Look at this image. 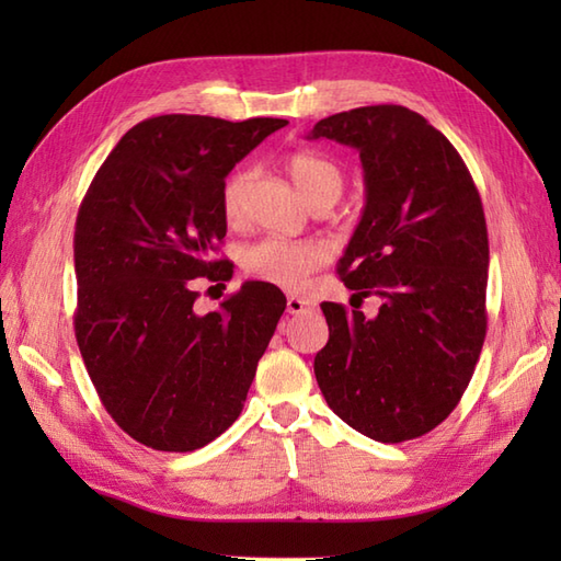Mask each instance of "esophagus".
Segmentation results:
<instances>
[{"instance_id":"esophagus-1","label":"esophagus","mask_w":561,"mask_h":561,"mask_svg":"<svg viewBox=\"0 0 561 561\" xmlns=\"http://www.w3.org/2000/svg\"><path fill=\"white\" fill-rule=\"evenodd\" d=\"M308 308H313V304L306 301V299H299V296H289V299H287V311L291 316H299V313L308 311Z\"/></svg>"}]
</instances>
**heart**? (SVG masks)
Returning a JSON list of instances; mask_svg holds the SVG:
<instances>
[{"instance_id":"heart-1","label":"heart","mask_w":561,"mask_h":561,"mask_svg":"<svg viewBox=\"0 0 561 561\" xmlns=\"http://www.w3.org/2000/svg\"><path fill=\"white\" fill-rule=\"evenodd\" d=\"M287 171L308 205H335L344 187V173L340 163L318 151H294L287 157ZM248 169H238L229 175L221 190L224 217L229 224L243 219L245 195L250 187ZM330 260V248L316 238H284L267 236L243 250V270L260 282L274 284L282 289H301L308 274L323 267Z\"/></svg>"}]
</instances>
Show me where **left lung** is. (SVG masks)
<instances>
[{
  "mask_svg": "<svg viewBox=\"0 0 561 561\" xmlns=\"http://www.w3.org/2000/svg\"><path fill=\"white\" fill-rule=\"evenodd\" d=\"M359 151L366 205L337 262L378 316L320 304L330 340L316 380L330 410L383 444L424 436L456 410L486 335L490 238L456 147L404 105H366L316 123L308 139Z\"/></svg>",
  "mask_w": 561,
  "mask_h": 561,
  "instance_id": "1",
  "label": "left lung"
}]
</instances>
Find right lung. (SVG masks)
I'll list each match as a JSON object with an SVG mask.
<instances>
[{"label": "right lung", "instance_id": "1", "mask_svg": "<svg viewBox=\"0 0 561 561\" xmlns=\"http://www.w3.org/2000/svg\"><path fill=\"white\" fill-rule=\"evenodd\" d=\"M277 117L229 123L159 115L135 125L103 161L75 231L77 344L103 408L139 444L195 450L243 410L284 294L245 282L197 316L195 282L226 279L211 253L226 236V175Z\"/></svg>", "mask_w": 561, "mask_h": 561}]
</instances>
